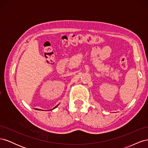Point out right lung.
<instances>
[{"label": "right lung", "mask_w": 148, "mask_h": 148, "mask_svg": "<svg viewBox=\"0 0 148 148\" xmlns=\"http://www.w3.org/2000/svg\"><path fill=\"white\" fill-rule=\"evenodd\" d=\"M57 106H58V105H57V106H56V107H54V108H53V109H55V108H56V107H57Z\"/></svg>", "instance_id": "1"}]
</instances>
